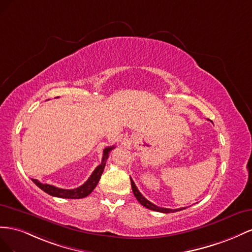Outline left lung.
Segmentation results:
<instances>
[{"mask_svg":"<svg viewBox=\"0 0 252 252\" xmlns=\"http://www.w3.org/2000/svg\"><path fill=\"white\" fill-rule=\"evenodd\" d=\"M131 185H132V190H133V193L135 197L137 198L138 202L143 206L148 208V209L150 210H154V211H157V212H162V213H171V212H176V211H181L183 209H185V208H179V209H169V208H161V207H158L156 205H154L153 203H151L150 200H148L145 196L142 195V194L138 191L137 187H136L135 183L133 182V179L131 178Z\"/></svg>","mask_w":252,"mask_h":252,"instance_id":"left-lung-1","label":"left lung"}]
</instances>
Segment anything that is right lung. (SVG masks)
<instances>
[{
    "instance_id": "1",
    "label": "right lung",
    "mask_w": 252,
    "mask_h": 252,
    "mask_svg": "<svg viewBox=\"0 0 252 252\" xmlns=\"http://www.w3.org/2000/svg\"><path fill=\"white\" fill-rule=\"evenodd\" d=\"M114 148H115V146L107 147L103 150V156H102L101 163H100L99 166L94 170V172H93L92 175L89 177L88 181H86L82 186L78 187V188H76V189H61V188H58V187H55L52 185L42 184L39 181H37V179H32V181L35 185H37L41 190H43L47 194H49V195L55 196V197L71 198V199L86 197L89 194H91L93 192V190L96 188L99 179L102 175V172L104 170L107 157H109L110 152Z\"/></svg>"
}]
</instances>
